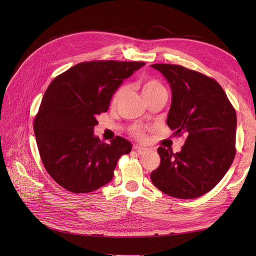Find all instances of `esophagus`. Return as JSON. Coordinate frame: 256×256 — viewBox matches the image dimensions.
<instances>
[{
	"label": "esophagus",
	"mask_w": 256,
	"mask_h": 256,
	"mask_svg": "<svg viewBox=\"0 0 256 256\" xmlns=\"http://www.w3.org/2000/svg\"><path fill=\"white\" fill-rule=\"evenodd\" d=\"M134 150L138 152V154H144V152H146L147 150H148V148H146V147L138 146V145H134Z\"/></svg>",
	"instance_id": "1"
}]
</instances>
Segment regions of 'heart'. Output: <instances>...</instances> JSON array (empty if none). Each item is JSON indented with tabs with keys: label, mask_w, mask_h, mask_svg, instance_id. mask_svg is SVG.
<instances>
[{
	"label": "heart",
	"mask_w": 256,
	"mask_h": 256,
	"mask_svg": "<svg viewBox=\"0 0 256 256\" xmlns=\"http://www.w3.org/2000/svg\"><path fill=\"white\" fill-rule=\"evenodd\" d=\"M140 84L142 88V94L145 98L161 94V92H166L164 84L154 78H143L141 79ZM126 90V85H120V86L118 88V90L114 92V94L112 96V106H116L120 102V100L122 98L124 95H125ZM130 132L136 138H138V140H144L146 136V129L141 125H134V127H131Z\"/></svg>",
	"instance_id": "1"
}]
</instances>
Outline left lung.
Listing matches in <instances>:
<instances>
[{
	"instance_id": "1",
	"label": "left lung",
	"mask_w": 256,
	"mask_h": 256,
	"mask_svg": "<svg viewBox=\"0 0 256 256\" xmlns=\"http://www.w3.org/2000/svg\"><path fill=\"white\" fill-rule=\"evenodd\" d=\"M171 85L166 124L174 136H184L180 152L159 147L160 166L150 180L166 194L196 198L214 189L236 154L234 106L214 79L180 65L154 64Z\"/></svg>"
}]
</instances>
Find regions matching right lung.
Listing matches in <instances>:
<instances>
[{"instance_id":"add662e5","label":"right lung","mask_w":256,"mask_h":256,"mask_svg":"<svg viewBox=\"0 0 256 256\" xmlns=\"http://www.w3.org/2000/svg\"><path fill=\"white\" fill-rule=\"evenodd\" d=\"M144 62H82L58 74L46 90L34 118L44 168L74 193L95 191L109 182L131 143L116 136L110 144L94 136L96 118L109 109L114 92Z\"/></svg>"}]
</instances>
